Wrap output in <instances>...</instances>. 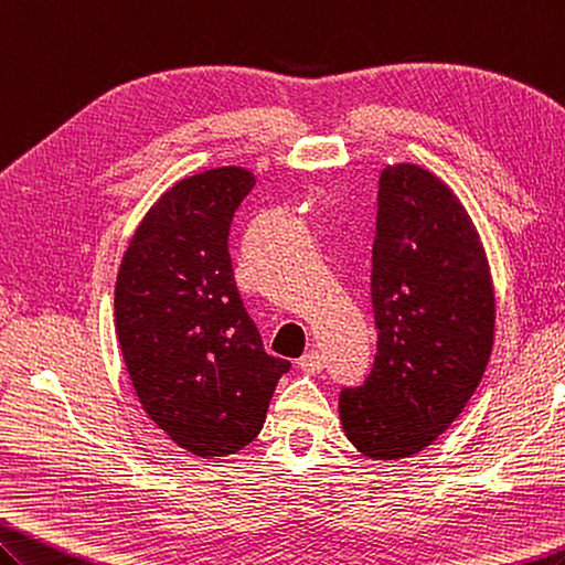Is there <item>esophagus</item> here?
<instances>
[{"label": "esophagus", "mask_w": 565, "mask_h": 565, "mask_svg": "<svg viewBox=\"0 0 565 565\" xmlns=\"http://www.w3.org/2000/svg\"><path fill=\"white\" fill-rule=\"evenodd\" d=\"M323 365H326V360L319 350H307V353L299 358V367H302L305 372H321Z\"/></svg>", "instance_id": "obj_1"}]
</instances>
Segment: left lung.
Listing matches in <instances>:
<instances>
[{
	"instance_id": "left-lung-1",
	"label": "left lung",
	"mask_w": 565,
	"mask_h": 565,
	"mask_svg": "<svg viewBox=\"0 0 565 565\" xmlns=\"http://www.w3.org/2000/svg\"><path fill=\"white\" fill-rule=\"evenodd\" d=\"M377 355L341 392V423L362 455L404 459L467 406L493 348L495 299L483 246L449 188L413 164L380 177L372 244Z\"/></svg>"
}]
</instances>
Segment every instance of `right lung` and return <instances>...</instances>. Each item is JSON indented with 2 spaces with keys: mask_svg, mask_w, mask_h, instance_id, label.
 Segmentation results:
<instances>
[{
  "mask_svg": "<svg viewBox=\"0 0 565 565\" xmlns=\"http://www.w3.org/2000/svg\"><path fill=\"white\" fill-rule=\"evenodd\" d=\"M254 183L236 167L179 181L137 227L116 282V331L140 404L198 457L254 440L290 370L263 350L227 248Z\"/></svg>",
  "mask_w": 565,
  "mask_h": 565,
  "instance_id": "1",
  "label": "right lung"
}]
</instances>
